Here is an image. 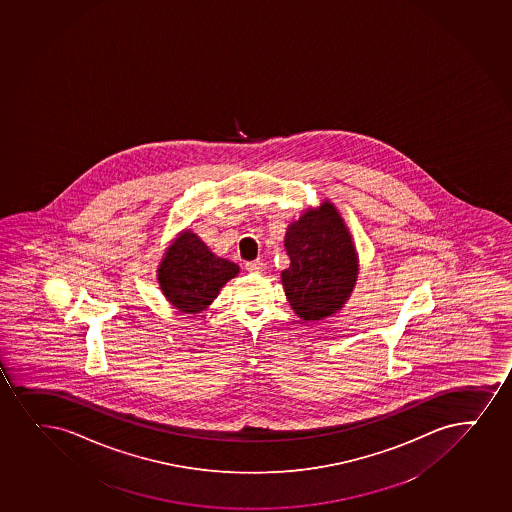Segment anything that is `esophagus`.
I'll return each instance as SVG.
<instances>
[{"label": "esophagus", "instance_id": "1", "mask_svg": "<svg viewBox=\"0 0 512 512\" xmlns=\"http://www.w3.org/2000/svg\"><path fill=\"white\" fill-rule=\"evenodd\" d=\"M248 272H252V274H260V272L264 271V262L262 260H253V262H248L247 265Z\"/></svg>", "mask_w": 512, "mask_h": 512}]
</instances>
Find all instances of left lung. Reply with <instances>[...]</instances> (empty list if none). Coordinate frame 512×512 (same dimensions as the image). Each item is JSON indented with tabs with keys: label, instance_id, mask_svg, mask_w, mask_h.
I'll return each mask as SVG.
<instances>
[{
	"label": "left lung",
	"instance_id": "1",
	"mask_svg": "<svg viewBox=\"0 0 512 512\" xmlns=\"http://www.w3.org/2000/svg\"><path fill=\"white\" fill-rule=\"evenodd\" d=\"M289 267L281 283L289 307L303 320H324L343 310L355 289L360 260L341 212L331 200L308 207L286 228Z\"/></svg>",
	"mask_w": 512,
	"mask_h": 512
}]
</instances>
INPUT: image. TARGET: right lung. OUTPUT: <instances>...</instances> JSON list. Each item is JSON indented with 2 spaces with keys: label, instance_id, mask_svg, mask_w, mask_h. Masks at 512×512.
<instances>
[{
  "label": "right lung",
  "instance_id": "obj_1",
  "mask_svg": "<svg viewBox=\"0 0 512 512\" xmlns=\"http://www.w3.org/2000/svg\"><path fill=\"white\" fill-rule=\"evenodd\" d=\"M240 267L217 257L192 229H183L157 265V283L171 307L181 313H202L216 300Z\"/></svg>",
  "mask_w": 512,
  "mask_h": 512
}]
</instances>
